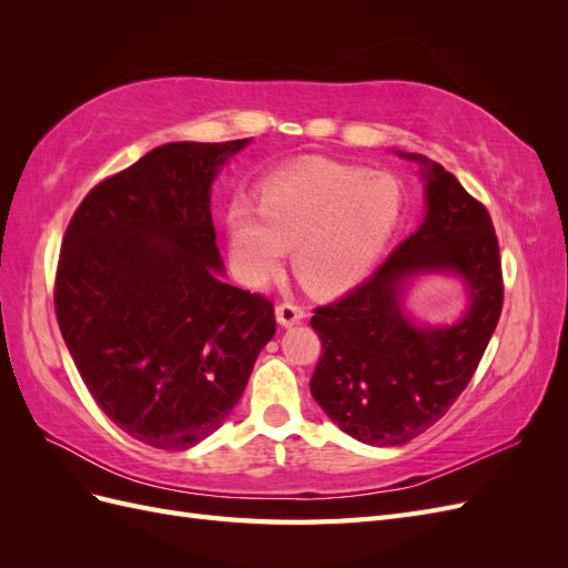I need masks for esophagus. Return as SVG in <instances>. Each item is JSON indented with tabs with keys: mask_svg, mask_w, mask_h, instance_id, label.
Masks as SVG:
<instances>
[{
	"mask_svg": "<svg viewBox=\"0 0 568 568\" xmlns=\"http://www.w3.org/2000/svg\"><path fill=\"white\" fill-rule=\"evenodd\" d=\"M303 320H305L303 305L291 303V301L277 305V322H280L282 326H294V324H301Z\"/></svg>",
	"mask_w": 568,
	"mask_h": 568,
	"instance_id": "1",
	"label": "esophagus"
}]
</instances>
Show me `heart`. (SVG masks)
Here are the masks:
<instances>
[{"label": "heart", "instance_id": "b5f03b06", "mask_svg": "<svg viewBox=\"0 0 568 568\" xmlns=\"http://www.w3.org/2000/svg\"><path fill=\"white\" fill-rule=\"evenodd\" d=\"M257 213L232 201L225 225L232 265L246 284L263 286L291 263L322 294L357 286L382 261L407 213L400 178L367 168L307 161L257 184Z\"/></svg>", "mask_w": 568, "mask_h": 568}]
</instances>
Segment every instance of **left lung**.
<instances>
[{"label": "left lung", "mask_w": 568, "mask_h": 568, "mask_svg": "<svg viewBox=\"0 0 568 568\" xmlns=\"http://www.w3.org/2000/svg\"><path fill=\"white\" fill-rule=\"evenodd\" d=\"M426 215L367 282L315 307L322 355L311 379L317 405L359 443L403 445L434 426L467 388L503 313V265L493 220L453 173L419 153ZM457 273L470 305L448 327H426L402 307L417 273Z\"/></svg>", "instance_id": "left-lung-1"}]
</instances>
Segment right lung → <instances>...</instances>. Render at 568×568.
I'll use <instances>...</instances> for the list:
<instances>
[{
    "instance_id": "add662e5",
    "label": "right lung",
    "mask_w": 568,
    "mask_h": 568,
    "mask_svg": "<svg viewBox=\"0 0 568 568\" xmlns=\"http://www.w3.org/2000/svg\"><path fill=\"white\" fill-rule=\"evenodd\" d=\"M251 140L173 142L99 182L65 230L54 307L101 412L186 450L227 419L277 332L272 303L222 280L211 186Z\"/></svg>"
}]
</instances>
